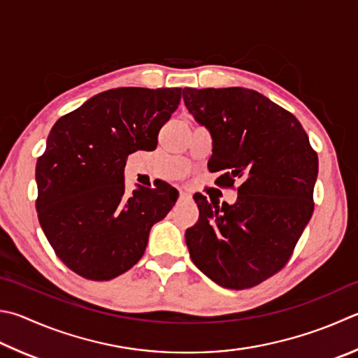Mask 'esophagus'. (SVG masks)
I'll return each instance as SVG.
<instances>
[{"instance_id":"esophagus-1","label":"esophagus","mask_w":358,"mask_h":358,"mask_svg":"<svg viewBox=\"0 0 358 358\" xmlns=\"http://www.w3.org/2000/svg\"><path fill=\"white\" fill-rule=\"evenodd\" d=\"M189 197H191V194H187L186 191H180V200H186Z\"/></svg>"}]
</instances>
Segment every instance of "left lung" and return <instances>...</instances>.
Returning a JSON list of instances; mask_svg holds the SVG:
<instances>
[{
    "mask_svg": "<svg viewBox=\"0 0 358 358\" xmlns=\"http://www.w3.org/2000/svg\"><path fill=\"white\" fill-rule=\"evenodd\" d=\"M183 100L211 133L208 169L222 172L216 183H241L233 205L194 196L189 255L220 287L252 288L288 263L313 214L317 155L301 122L257 90L185 87Z\"/></svg>",
    "mask_w": 358,
    "mask_h": 358,
    "instance_id": "left-lung-1",
    "label": "left lung"
}]
</instances>
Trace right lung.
Returning a JSON list of instances; mask_svg holds the SVG:
<instances>
[{
	"label": "right lung",
	"mask_w": 358,
	"mask_h": 358,
	"mask_svg": "<svg viewBox=\"0 0 358 358\" xmlns=\"http://www.w3.org/2000/svg\"><path fill=\"white\" fill-rule=\"evenodd\" d=\"M180 87L105 90L61 117L36 164L37 216L69 269L111 280L139 262L153 224L178 191L166 181L125 191L128 155L152 152L181 100Z\"/></svg>",
	"instance_id": "add662e5"
}]
</instances>
